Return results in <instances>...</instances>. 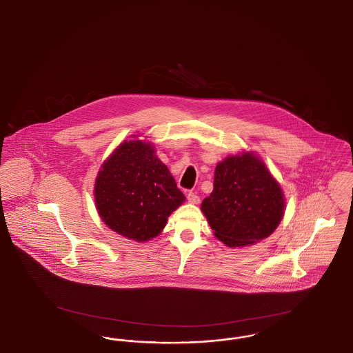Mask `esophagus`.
<instances>
[{"instance_id": "obj_1", "label": "esophagus", "mask_w": 353, "mask_h": 353, "mask_svg": "<svg viewBox=\"0 0 353 353\" xmlns=\"http://www.w3.org/2000/svg\"><path fill=\"white\" fill-rule=\"evenodd\" d=\"M186 199H188V201L190 202V203H193V205L200 203V197H199L194 192H189V193L186 194Z\"/></svg>"}]
</instances>
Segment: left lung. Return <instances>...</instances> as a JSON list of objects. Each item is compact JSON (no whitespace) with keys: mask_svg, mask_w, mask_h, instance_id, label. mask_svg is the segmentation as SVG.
Wrapping results in <instances>:
<instances>
[{"mask_svg":"<svg viewBox=\"0 0 353 353\" xmlns=\"http://www.w3.org/2000/svg\"><path fill=\"white\" fill-rule=\"evenodd\" d=\"M282 186L252 151L228 156L216 167L213 192L201 203L216 238L229 248L261 242L285 216Z\"/></svg>","mask_w":353,"mask_h":353,"instance_id":"obj_1","label":"left lung"}]
</instances>
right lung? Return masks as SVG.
<instances>
[{"mask_svg":"<svg viewBox=\"0 0 353 353\" xmlns=\"http://www.w3.org/2000/svg\"><path fill=\"white\" fill-rule=\"evenodd\" d=\"M139 136L120 143L104 160L94 197L98 214L112 232L147 242L163 232L185 196L154 145Z\"/></svg>","mask_w":353,"mask_h":353,"instance_id":"add662e5","label":"right lung"}]
</instances>
